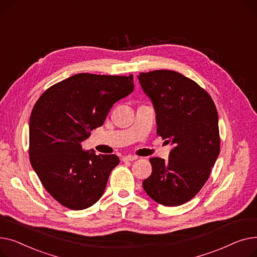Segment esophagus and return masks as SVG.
Masks as SVG:
<instances>
[{"mask_svg": "<svg viewBox=\"0 0 257 257\" xmlns=\"http://www.w3.org/2000/svg\"><path fill=\"white\" fill-rule=\"evenodd\" d=\"M137 159H138V157L128 155V156L123 157V158H122V161H123V162H132V161H135V160H137Z\"/></svg>", "mask_w": 257, "mask_h": 257, "instance_id": "1", "label": "esophagus"}]
</instances>
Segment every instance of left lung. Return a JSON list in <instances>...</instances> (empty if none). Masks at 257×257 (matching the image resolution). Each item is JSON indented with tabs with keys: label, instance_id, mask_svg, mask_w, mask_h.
<instances>
[{
	"label": "left lung",
	"instance_id": "obj_1",
	"mask_svg": "<svg viewBox=\"0 0 257 257\" xmlns=\"http://www.w3.org/2000/svg\"><path fill=\"white\" fill-rule=\"evenodd\" d=\"M138 79L154 103L157 134L174 144L168 161L149 160L153 172L142 186L160 204H184L204 186L220 154L215 102L197 83L173 70L141 72Z\"/></svg>",
	"mask_w": 257,
	"mask_h": 257
}]
</instances>
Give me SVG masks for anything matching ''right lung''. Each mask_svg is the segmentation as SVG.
<instances>
[{
  "instance_id": "add662e5",
  "label": "right lung",
  "mask_w": 257,
  "mask_h": 257,
  "mask_svg": "<svg viewBox=\"0 0 257 257\" xmlns=\"http://www.w3.org/2000/svg\"><path fill=\"white\" fill-rule=\"evenodd\" d=\"M133 90V74L78 73L51 86L36 101L30 117V162L60 204L80 210L101 197L119 158L84 152L82 142Z\"/></svg>"
}]
</instances>
